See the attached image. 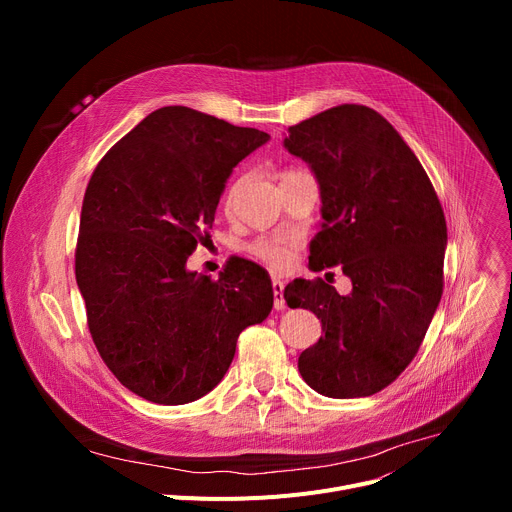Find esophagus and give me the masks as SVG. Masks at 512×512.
Here are the masks:
<instances>
[{
    "label": "esophagus",
    "instance_id": "obj_1",
    "mask_svg": "<svg viewBox=\"0 0 512 512\" xmlns=\"http://www.w3.org/2000/svg\"><path fill=\"white\" fill-rule=\"evenodd\" d=\"M273 308L275 310H283L285 308V300H283V281L273 279Z\"/></svg>",
    "mask_w": 512,
    "mask_h": 512
}]
</instances>
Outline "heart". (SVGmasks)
Wrapping results in <instances>:
<instances>
[{"label":"heart","mask_w":512,"mask_h":512,"mask_svg":"<svg viewBox=\"0 0 512 512\" xmlns=\"http://www.w3.org/2000/svg\"><path fill=\"white\" fill-rule=\"evenodd\" d=\"M289 174V172H287ZM247 182V176H239L225 194V206L231 208L239 192L243 190ZM300 247V239L296 235H279V237H261L251 243L249 251L259 261L269 265L273 271H285L291 263H294L296 251Z\"/></svg>","instance_id":"b5f03b06"}]
</instances>
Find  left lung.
<instances>
[{"label": "left lung", "instance_id": "obj_1", "mask_svg": "<svg viewBox=\"0 0 512 512\" xmlns=\"http://www.w3.org/2000/svg\"><path fill=\"white\" fill-rule=\"evenodd\" d=\"M283 145L320 184L324 223L310 267L342 265L352 281L348 296L322 277L285 287L287 306L312 310L324 332L298 369L320 395H375L407 369L442 300L444 208L409 145L371 107L322 111L291 125Z\"/></svg>", "mask_w": 512, "mask_h": 512}]
</instances>
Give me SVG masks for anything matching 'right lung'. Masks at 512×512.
I'll return each instance as SVG.
<instances>
[{"label":"right lung","instance_id":"1","mask_svg":"<svg viewBox=\"0 0 512 512\" xmlns=\"http://www.w3.org/2000/svg\"><path fill=\"white\" fill-rule=\"evenodd\" d=\"M267 139L162 107L97 164L75 275L93 342L131 393L160 405L200 399L229 371L239 334L269 316L273 287L257 263L237 257L218 279L186 269L233 168Z\"/></svg>","mask_w":512,"mask_h":512}]
</instances>
